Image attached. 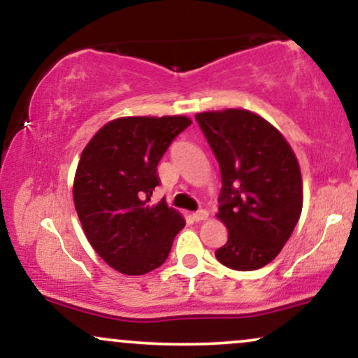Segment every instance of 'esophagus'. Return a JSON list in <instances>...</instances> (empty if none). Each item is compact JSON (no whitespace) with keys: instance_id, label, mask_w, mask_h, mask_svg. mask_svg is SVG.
I'll use <instances>...</instances> for the list:
<instances>
[{"instance_id":"obj_1","label":"esophagus","mask_w":358,"mask_h":358,"mask_svg":"<svg viewBox=\"0 0 358 358\" xmlns=\"http://www.w3.org/2000/svg\"><path fill=\"white\" fill-rule=\"evenodd\" d=\"M192 217H193V220L195 222H202V220H207V217H208V212L207 210H196V212H193L192 213Z\"/></svg>"}]
</instances>
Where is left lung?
<instances>
[{
	"label": "left lung",
	"instance_id": "1",
	"mask_svg": "<svg viewBox=\"0 0 358 358\" xmlns=\"http://www.w3.org/2000/svg\"><path fill=\"white\" fill-rule=\"evenodd\" d=\"M220 166L219 213L229 231L215 257L227 268L269 264L296 227L303 183L291 146L266 119L244 109L195 116Z\"/></svg>",
	"mask_w": 358,
	"mask_h": 358
}]
</instances>
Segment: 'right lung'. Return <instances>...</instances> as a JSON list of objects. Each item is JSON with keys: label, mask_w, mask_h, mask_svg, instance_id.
I'll list each match as a JSON object with an SVG mask.
<instances>
[{"label": "right lung", "mask_w": 358, "mask_h": 358, "mask_svg": "<svg viewBox=\"0 0 358 358\" xmlns=\"http://www.w3.org/2000/svg\"><path fill=\"white\" fill-rule=\"evenodd\" d=\"M190 124L185 116L119 117L82 151L73 180L77 215L94 250L119 273L139 276L159 268L185 227L165 199L148 202L159 185V159Z\"/></svg>", "instance_id": "1"}]
</instances>
